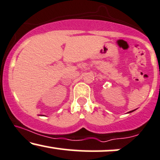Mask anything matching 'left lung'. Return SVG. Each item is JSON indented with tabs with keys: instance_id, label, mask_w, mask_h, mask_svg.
<instances>
[{
	"instance_id": "8db88e82",
	"label": "left lung",
	"mask_w": 160,
	"mask_h": 160,
	"mask_svg": "<svg viewBox=\"0 0 160 160\" xmlns=\"http://www.w3.org/2000/svg\"><path fill=\"white\" fill-rule=\"evenodd\" d=\"M135 110H136V109H134V110H132V111H130V112H129V113L132 112H133V111H135Z\"/></svg>"
}]
</instances>
